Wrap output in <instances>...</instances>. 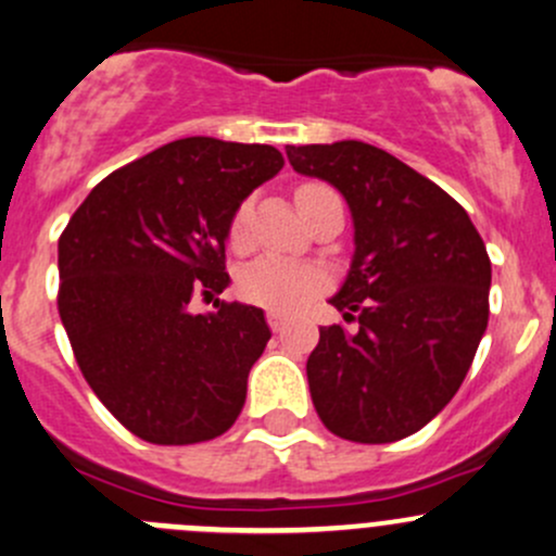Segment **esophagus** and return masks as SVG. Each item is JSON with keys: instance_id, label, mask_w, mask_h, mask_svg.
<instances>
[{"instance_id": "34e87169", "label": "esophagus", "mask_w": 556, "mask_h": 556, "mask_svg": "<svg viewBox=\"0 0 556 556\" xmlns=\"http://www.w3.org/2000/svg\"><path fill=\"white\" fill-rule=\"evenodd\" d=\"M266 323H268V327H271L274 332H282L285 317H282V314H277V312H268V314H266Z\"/></svg>"}]
</instances>
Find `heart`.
<instances>
[{
    "label": "heart",
    "instance_id": "heart-1",
    "mask_svg": "<svg viewBox=\"0 0 556 556\" xmlns=\"http://www.w3.org/2000/svg\"><path fill=\"white\" fill-rule=\"evenodd\" d=\"M317 189V184L301 186L295 191V200L306 191ZM250 218H253V202L244 200L233 210L229 220V242L233 250L248 248L250 239ZM327 288V274L314 263H298L279 258V255H266L250 263L239 277V295L253 306L266 308L277 314H293L306 306L312 298H317Z\"/></svg>",
    "mask_w": 556,
    "mask_h": 556
}]
</instances>
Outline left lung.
Wrapping results in <instances>:
<instances>
[{
	"instance_id": "8db88e82",
	"label": "left lung",
	"mask_w": 556,
	"mask_h": 556,
	"mask_svg": "<svg viewBox=\"0 0 556 556\" xmlns=\"http://www.w3.org/2000/svg\"><path fill=\"white\" fill-rule=\"evenodd\" d=\"M293 170L346 197L354 261L306 362L317 416L362 445L424 429L464 383L490 314V258L447 191L362 140L288 146Z\"/></svg>"
}]
</instances>
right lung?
<instances>
[{"label": "right lung", "instance_id": "obj_1", "mask_svg": "<svg viewBox=\"0 0 556 556\" xmlns=\"http://www.w3.org/2000/svg\"><path fill=\"white\" fill-rule=\"evenodd\" d=\"M282 165L274 146L173 140L106 175L58 239V312L81 376L151 445L215 440L242 410L271 338L263 312L189 303L224 293L233 210Z\"/></svg>", "mask_w": 556, "mask_h": 556}]
</instances>
